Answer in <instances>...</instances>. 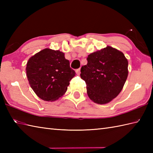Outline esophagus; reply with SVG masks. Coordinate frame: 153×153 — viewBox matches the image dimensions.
<instances>
[{
    "label": "esophagus",
    "instance_id": "obj_1",
    "mask_svg": "<svg viewBox=\"0 0 153 153\" xmlns=\"http://www.w3.org/2000/svg\"><path fill=\"white\" fill-rule=\"evenodd\" d=\"M80 70H81L80 68H79V69H77V70H76V74H78V75H79V74H80V73H81Z\"/></svg>",
    "mask_w": 153,
    "mask_h": 153
}]
</instances>
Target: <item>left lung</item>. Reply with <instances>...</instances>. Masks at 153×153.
Here are the masks:
<instances>
[{
    "label": "left lung",
    "instance_id": "obj_1",
    "mask_svg": "<svg viewBox=\"0 0 153 153\" xmlns=\"http://www.w3.org/2000/svg\"><path fill=\"white\" fill-rule=\"evenodd\" d=\"M87 64L81 68L87 93L94 102L108 103L119 95L128 75V62L121 51L112 47L88 55Z\"/></svg>",
    "mask_w": 153,
    "mask_h": 153
}]
</instances>
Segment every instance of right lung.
<instances>
[{
  "label": "right lung",
  "mask_w": 153,
  "mask_h": 153,
  "mask_svg": "<svg viewBox=\"0 0 153 153\" xmlns=\"http://www.w3.org/2000/svg\"><path fill=\"white\" fill-rule=\"evenodd\" d=\"M26 74L35 94L46 101H54L66 93L76 72L60 51L50 48L39 52L29 59Z\"/></svg>",
  "instance_id": "right-lung-1"
}]
</instances>
